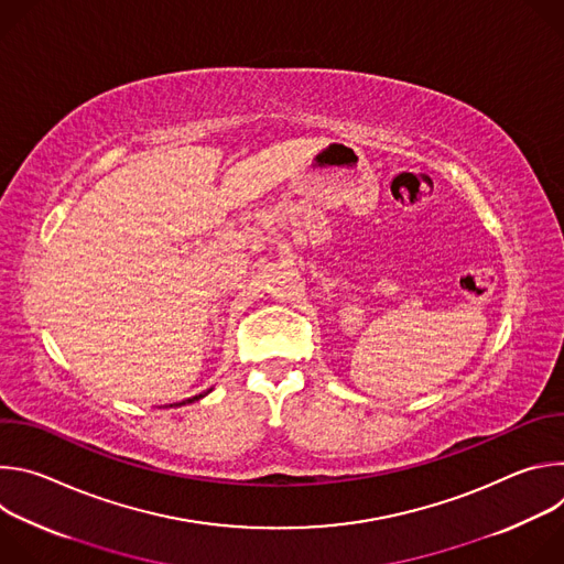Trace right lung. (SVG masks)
<instances>
[{
	"label": "right lung",
	"mask_w": 564,
	"mask_h": 564,
	"mask_svg": "<svg viewBox=\"0 0 564 564\" xmlns=\"http://www.w3.org/2000/svg\"><path fill=\"white\" fill-rule=\"evenodd\" d=\"M205 394H207V392H205ZM200 397H203V394H196V397H192V399H187V401H196V399H200ZM183 404H185V401H183ZM172 406H174V404H172ZM176 406H181V404H176Z\"/></svg>",
	"instance_id": "1"
}]
</instances>
